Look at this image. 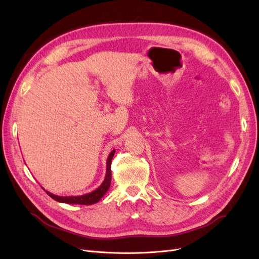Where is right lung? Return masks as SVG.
<instances>
[{"mask_svg": "<svg viewBox=\"0 0 259 259\" xmlns=\"http://www.w3.org/2000/svg\"><path fill=\"white\" fill-rule=\"evenodd\" d=\"M115 153V149L112 150V152L109 154L107 159V171H106V177L96 190H94L90 193H86L83 195H71V197H61V195L53 194L49 191H46L52 199L55 201L60 202V203H66V204H81V205H92L95 204V203L99 202L100 199L104 197L106 192L109 190L111 184V161L113 159V155Z\"/></svg>", "mask_w": 259, "mask_h": 259, "instance_id": "add662e5", "label": "right lung"}]
</instances>
